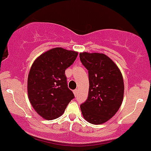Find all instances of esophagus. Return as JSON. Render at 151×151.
Masks as SVG:
<instances>
[{
	"label": "esophagus",
	"mask_w": 151,
	"mask_h": 151,
	"mask_svg": "<svg viewBox=\"0 0 151 151\" xmlns=\"http://www.w3.org/2000/svg\"><path fill=\"white\" fill-rule=\"evenodd\" d=\"M73 93H74V95L75 96H77L78 93V89H76L73 91Z\"/></svg>",
	"instance_id": "34e87169"
}]
</instances>
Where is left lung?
Returning a JSON list of instances; mask_svg holds the SVG:
<instances>
[{
    "instance_id": "obj_1",
    "label": "left lung",
    "mask_w": 151,
    "mask_h": 151,
    "mask_svg": "<svg viewBox=\"0 0 151 151\" xmlns=\"http://www.w3.org/2000/svg\"><path fill=\"white\" fill-rule=\"evenodd\" d=\"M79 57L89 76L88 97L80 106L82 116L90 124H104L122 104L123 76L116 63L105 54L81 52Z\"/></svg>"
}]
</instances>
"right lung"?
<instances>
[{
    "label": "right lung",
    "mask_w": 151,
    "mask_h": 151,
    "mask_svg": "<svg viewBox=\"0 0 151 151\" xmlns=\"http://www.w3.org/2000/svg\"><path fill=\"white\" fill-rule=\"evenodd\" d=\"M77 56V52L57 47L40 55L30 67L27 96L36 112L45 120L61 116L74 98L67 87L65 70Z\"/></svg>",
    "instance_id": "add662e5"
}]
</instances>
